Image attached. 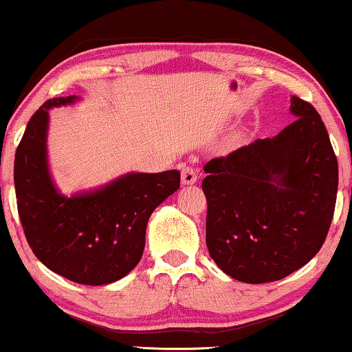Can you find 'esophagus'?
<instances>
[{"mask_svg":"<svg viewBox=\"0 0 352 352\" xmlns=\"http://www.w3.org/2000/svg\"><path fill=\"white\" fill-rule=\"evenodd\" d=\"M181 179H182V184H195L197 182V171L195 168L192 166H184L181 171Z\"/></svg>","mask_w":352,"mask_h":352,"instance_id":"1","label":"esophagus"}]
</instances>
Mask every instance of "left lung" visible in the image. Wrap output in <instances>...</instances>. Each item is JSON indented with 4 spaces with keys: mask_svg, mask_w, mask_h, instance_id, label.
Masks as SVG:
<instances>
[{
    "mask_svg": "<svg viewBox=\"0 0 352 352\" xmlns=\"http://www.w3.org/2000/svg\"><path fill=\"white\" fill-rule=\"evenodd\" d=\"M296 120L205 165L206 247L235 280H280L324 245L335 213L338 162L320 115L293 96Z\"/></svg>",
    "mask_w": 352,
    "mask_h": 352,
    "instance_id": "obj_1",
    "label": "left lung"
}]
</instances>
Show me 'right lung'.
<instances>
[{"label": "right lung", "mask_w": 352, "mask_h": 352, "mask_svg": "<svg viewBox=\"0 0 352 352\" xmlns=\"http://www.w3.org/2000/svg\"><path fill=\"white\" fill-rule=\"evenodd\" d=\"M74 100L50 99L32 115L14 160L17 211L32 252L47 269L83 285H105L136 267L147 221L179 189L181 173H129L89 194L60 195L47 171V110Z\"/></svg>", "instance_id": "obj_1"}]
</instances>
